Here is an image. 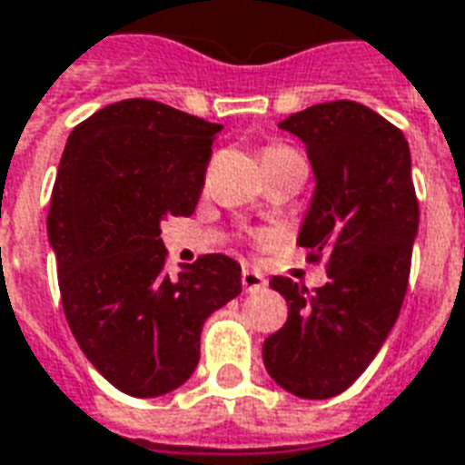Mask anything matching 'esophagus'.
<instances>
[{
    "mask_svg": "<svg viewBox=\"0 0 465 465\" xmlns=\"http://www.w3.org/2000/svg\"><path fill=\"white\" fill-rule=\"evenodd\" d=\"M242 285L243 291H261V288H266V278L261 276L259 271H251V268H243L242 273Z\"/></svg>",
    "mask_w": 465,
    "mask_h": 465,
    "instance_id": "esophagus-1",
    "label": "esophagus"
}]
</instances>
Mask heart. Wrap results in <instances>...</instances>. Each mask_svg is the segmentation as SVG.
<instances>
[{
    "instance_id": "obj_1",
    "label": "heart",
    "mask_w": 465,
    "mask_h": 465,
    "mask_svg": "<svg viewBox=\"0 0 465 465\" xmlns=\"http://www.w3.org/2000/svg\"><path fill=\"white\" fill-rule=\"evenodd\" d=\"M271 150H281V147H271ZM271 150H266V153H271Z\"/></svg>"
}]
</instances>
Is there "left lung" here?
Masks as SVG:
<instances>
[{
    "instance_id": "obj_1",
    "label": "left lung",
    "mask_w": 465,
    "mask_h": 465,
    "mask_svg": "<svg viewBox=\"0 0 465 465\" xmlns=\"http://www.w3.org/2000/svg\"><path fill=\"white\" fill-rule=\"evenodd\" d=\"M278 127L311 160L315 192L298 246L325 259L328 283L308 293L271 278L288 320L263 342V364L295 397L330 399L367 370L401 311L419 232L411 154L399 127L355 101L311 105Z\"/></svg>"
}]
</instances>
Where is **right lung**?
I'll return each instance as SVG.
<instances>
[{"instance_id":"obj_1","label":"right lung","mask_w":465,"mask_h":465,"mask_svg":"<svg viewBox=\"0 0 465 465\" xmlns=\"http://www.w3.org/2000/svg\"><path fill=\"white\" fill-rule=\"evenodd\" d=\"M223 125L164 103L105 105L68 135L46 219L68 328L88 362L130 397L192 377L204 320L242 293L223 253L164 271L160 223L189 216Z\"/></svg>"}]
</instances>
